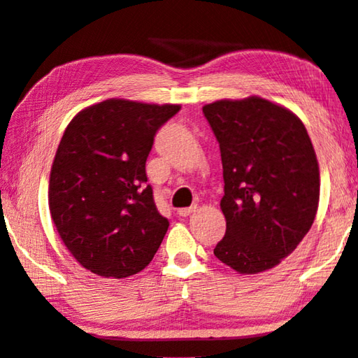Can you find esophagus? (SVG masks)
<instances>
[{"label": "esophagus", "instance_id": "esophagus-1", "mask_svg": "<svg viewBox=\"0 0 358 358\" xmlns=\"http://www.w3.org/2000/svg\"><path fill=\"white\" fill-rule=\"evenodd\" d=\"M196 206H191V207H183V208H178L177 213L180 215V217H188V215H191L192 212H196Z\"/></svg>", "mask_w": 358, "mask_h": 358}]
</instances>
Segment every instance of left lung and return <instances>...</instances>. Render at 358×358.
I'll list each match as a JSON object with an SVG mask.
<instances>
[{
  "label": "left lung",
  "mask_w": 358,
  "mask_h": 358,
  "mask_svg": "<svg viewBox=\"0 0 358 358\" xmlns=\"http://www.w3.org/2000/svg\"><path fill=\"white\" fill-rule=\"evenodd\" d=\"M218 140L226 234L215 257L239 274H258L287 258L314 223L320 173L296 115L261 97L202 108Z\"/></svg>",
  "instance_id": "left-lung-1"
}]
</instances>
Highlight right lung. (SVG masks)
I'll list each match as a JSON object with an SVG mask.
<instances>
[{
	"mask_svg": "<svg viewBox=\"0 0 358 358\" xmlns=\"http://www.w3.org/2000/svg\"><path fill=\"white\" fill-rule=\"evenodd\" d=\"M180 105L110 99L65 129L49 180L50 217L68 250L94 274L145 269L169 229L146 185L155 135Z\"/></svg>",
	"mask_w": 358,
	"mask_h": 358,
	"instance_id": "add662e5",
	"label": "right lung"
}]
</instances>
